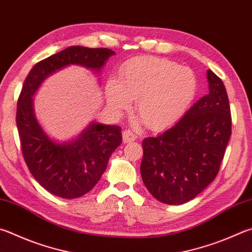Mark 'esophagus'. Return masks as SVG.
Here are the masks:
<instances>
[{"label": "esophagus", "mask_w": 252, "mask_h": 252, "mask_svg": "<svg viewBox=\"0 0 252 252\" xmlns=\"http://www.w3.org/2000/svg\"><path fill=\"white\" fill-rule=\"evenodd\" d=\"M123 142L125 143H130V142H133L136 140V134L131 130H125L123 131Z\"/></svg>", "instance_id": "34e87169"}]
</instances>
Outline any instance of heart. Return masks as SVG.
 Wrapping results in <instances>:
<instances>
[{
	"label": "heart",
	"instance_id": "1",
	"mask_svg": "<svg viewBox=\"0 0 252 252\" xmlns=\"http://www.w3.org/2000/svg\"><path fill=\"white\" fill-rule=\"evenodd\" d=\"M198 89L194 71L168 59L141 57L123 65L119 80L106 85L107 102L121 112L136 99L135 111L144 125L153 130L176 123L189 110Z\"/></svg>",
	"mask_w": 252,
	"mask_h": 252
}]
</instances>
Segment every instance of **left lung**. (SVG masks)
<instances>
[{
	"label": "left lung",
	"mask_w": 252,
	"mask_h": 252,
	"mask_svg": "<svg viewBox=\"0 0 252 252\" xmlns=\"http://www.w3.org/2000/svg\"><path fill=\"white\" fill-rule=\"evenodd\" d=\"M209 93L171 129L142 142L140 171L146 189L159 202L181 205L205 189L220 168L231 135L226 88L207 70Z\"/></svg>",
	"instance_id": "1"
}]
</instances>
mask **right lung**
I'll return each mask as SVG.
<instances>
[{"instance_id": "add662e5", "label": "right lung", "mask_w": 252, "mask_h": 252, "mask_svg": "<svg viewBox=\"0 0 252 252\" xmlns=\"http://www.w3.org/2000/svg\"><path fill=\"white\" fill-rule=\"evenodd\" d=\"M114 54L109 48L68 47L36 63L23 84L16 110L23 157L39 185L58 197L78 198L94 189L121 144V127L93 122L76 140L56 143L36 120L32 97L55 71L69 65L98 71Z\"/></svg>"}]
</instances>
